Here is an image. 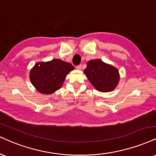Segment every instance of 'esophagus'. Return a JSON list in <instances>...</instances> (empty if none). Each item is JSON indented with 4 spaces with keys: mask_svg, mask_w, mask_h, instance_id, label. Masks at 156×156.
Masks as SVG:
<instances>
[{
    "mask_svg": "<svg viewBox=\"0 0 156 156\" xmlns=\"http://www.w3.org/2000/svg\"><path fill=\"white\" fill-rule=\"evenodd\" d=\"M81 68H82V65H77V66H76L77 70H81Z\"/></svg>",
    "mask_w": 156,
    "mask_h": 156,
    "instance_id": "obj_1",
    "label": "esophagus"
}]
</instances>
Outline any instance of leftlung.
<instances>
[{
    "label": "left lung",
    "mask_w": 156,
    "mask_h": 156,
    "mask_svg": "<svg viewBox=\"0 0 156 156\" xmlns=\"http://www.w3.org/2000/svg\"><path fill=\"white\" fill-rule=\"evenodd\" d=\"M83 73L97 90L102 92L112 91L119 82V72L112 65L100 59L90 60Z\"/></svg>",
    "instance_id": "left-lung-1"
}]
</instances>
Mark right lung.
<instances>
[{
  "instance_id": "1",
  "label": "right lung",
  "mask_w": 156,
  "mask_h": 156,
  "mask_svg": "<svg viewBox=\"0 0 156 156\" xmlns=\"http://www.w3.org/2000/svg\"><path fill=\"white\" fill-rule=\"evenodd\" d=\"M73 69L70 63L59 59L37 62L30 70V79L39 92L50 94L60 89L67 75Z\"/></svg>"
}]
</instances>
